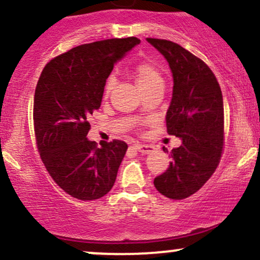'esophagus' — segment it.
<instances>
[{
  "instance_id": "esophagus-1",
  "label": "esophagus",
  "mask_w": 260,
  "mask_h": 260,
  "mask_svg": "<svg viewBox=\"0 0 260 260\" xmlns=\"http://www.w3.org/2000/svg\"><path fill=\"white\" fill-rule=\"evenodd\" d=\"M134 148H136V150H138L139 153H142V154H150L151 151L154 150V148L151 147V145H148V144H139V143H137V144H134Z\"/></svg>"
}]
</instances>
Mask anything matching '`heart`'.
<instances>
[{
	"instance_id": "obj_1",
	"label": "heart",
	"mask_w": 260,
	"mask_h": 260,
	"mask_svg": "<svg viewBox=\"0 0 260 260\" xmlns=\"http://www.w3.org/2000/svg\"><path fill=\"white\" fill-rule=\"evenodd\" d=\"M133 76L140 90H144V89L150 88L155 84L162 83V76H161L159 68L151 62H140L137 64L133 70ZM113 84H115L113 77L107 79L105 84V94H109L111 91Z\"/></svg>"
}]
</instances>
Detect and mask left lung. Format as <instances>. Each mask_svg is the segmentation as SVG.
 Masks as SVG:
<instances>
[{
  "label": "left lung",
  "instance_id": "8db88e82",
  "mask_svg": "<svg viewBox=\"0 0 260 260\" xmlns=\"http://www.w3.org/2000/svg\"><path fill=\"white\" fill-rule=\"evenodd\" d=\"M147 41L171 68L174 90L166 127L170 136L182 139L180 147L171 150L169 169L155 177L154 186L162 196L180 201L198 192L220 162L223 145L221 89L210 68L178 44L153 38Z\"/></svg>",
  "mask_w": 260,
  "mask_h": 260
}]
</instances>
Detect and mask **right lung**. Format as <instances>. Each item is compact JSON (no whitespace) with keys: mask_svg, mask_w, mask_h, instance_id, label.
Returning <instances> with one entry per match:
<instances>
[{"mask_svg":"<svg viewBox=\"0 0 260 260\" xmlns=\"http://www.w3.org/2000/svg\"><path fill=\"white\" fill-rule=\"evenodd\" d=\"M140 43L107 39L73 47L49 62L34 95V131L40 157L67 194L95 201L111 190L128 145L86 138L89 115L98 110L113 64Z\"/></svg>","mask_w":260,"mask_h":260,"instance_id":"right-lung-1","label":"right lung"}]
</instances>
